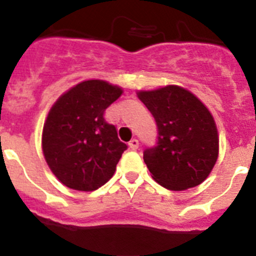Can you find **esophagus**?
I'll use <instances>...</instances> for the list:
<instances>
[{
    "instance_id": "34e87169",
    "label": "esophagus",
    "mask_w": 256,
    "mask_h": 256,
    "mask_svg": "<svg viewBox=\"0 0 256 256\" xmlns=\"http://www.w3.org/2000/svg\"><path fill=\"white\" fill-rule=\"evenodd\" d=\"M138 146H140V142H138L136 138H133V140L130 142V147L133 150V151H136V150L138 148Z\"/></svg>"
}]
</instances>
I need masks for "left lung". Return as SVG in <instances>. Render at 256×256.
<instances>
[{
  "label": "left lung",
  "mask_w": 256,
  "mask_h": 256,
  "mask_svg": "<svg viewBox=\"0 0 256 256\" xmlns=\"http://www.w3.org/2000/svg\"><path fill=\"white\" fill-rule=\"evenodd\" d=\"M137 96L158 130L157 144L144 152L154 182L170 190L202 184L218 157V132L207 106L176 85L138 91Z\"/></svg>",
  "instance_id": "1"
}]
</instances>
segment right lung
<instances>
[{
    "instance_id": "1",
    "label": "right lung",
    "mask_w": 256,
    "mask_h": 256,
    "mask_svg": "<svg viewBox=\"0 0 256 256\" xmlns=\"http://www.w3.org/2000/svg\"><path fill=\"white\" fill-rule=\"evenodd\" d=\"M123 94L102 80L77 84L58 98L48 112L42 134L44 158L66 186L92 192L109 182L126 144L104 112Z\"/></svg>"
}]
</instances>
